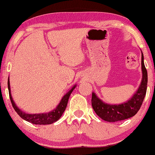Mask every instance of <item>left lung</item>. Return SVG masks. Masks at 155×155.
Masks as SVG:
<instances>
[{
  "label": "left lung",
  "instance_id": "1",
  "mask_svg": "<svg viewBox=\"0 0 155 155\" xmlns=\"http://www.w3.org/2000/svg\"><path fill=\"white\" fill-rule=\"evenodd\" d=\"M142 81L134 95L124 103L110 104L104 102L92 92L91 105L96 114L103 120L114 122L129 119L134 116L140 110L146 95L147 87V71L144 64V56L142 52Z\"/></svg>",
  "mask_w": 155,
  "mask_h": 155
}]
</instances>
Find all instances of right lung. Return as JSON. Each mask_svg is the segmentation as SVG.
I'll use <instances>...</instances> for the list:
<instances>
[{
    "mask_svg": "<svg viewBox=\"0 0 155 155\" xmlns=\"http://www.w3.org/2000/svg\"><path fill=\"white\" fill-rule=\"evenodd\" d=\"M76 87V84L73 86L71 89H70L63 97H62L61 100L59 104L57 105V107H56L54 109H53V110L49 111V112L41 114H28L24 112V111L19 109L15 104L11 93L9 77L8 79V88L9 97L10 99H11V104H12L13 105V109H15V111H16L18 114L21 118L23 119L25 121H28V122L32 123V124H51L56 122V121H58V119H60V117L62 116L64 111H65L70 95H71V94L72 93V91H74V89H75Z\"/></svg>",
    "mask_w": 155,
    "mask_h": 155,
    "instance_id": "1",
    "label": "right lung"
}]
</instances>
